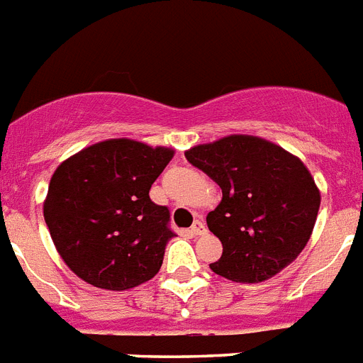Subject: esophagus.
<instances>
[{
	"label": "esophagus",
	"instance_id": "esophagus-1",
	"mask_svg": "<svg viewBox=\"0 0 363 363\" xmlns=\"http://www.w3.org/2000/svg\"><path fill=\"white\" fill-rule=\"evenodd\" d=\"M207 231L206 224H203L202 220H196L193 225H191V233L194 235V237H198V235H203Z\"/></svg>",
	"mask_w": 363,
	"mask_h": 363
}]
</instances>
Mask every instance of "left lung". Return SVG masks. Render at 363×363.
<instances>
[{"instance_id":"obj_1","label":"left lung","mask_w":363,"mask_h":363,"mask_svg":"<svg viewBox=\"0 0 363 363\" xmlns=\"http://www.w3.org/2000/svg\"><path fill=\"white\" fill-rule=\"evenodd\" d=\"M222 189L207 215L222 242L211 270L237 283L274 277L306 246L320 209V191L301 161L253 135H229L185 152Z\"/></svg>"}]
</instances>
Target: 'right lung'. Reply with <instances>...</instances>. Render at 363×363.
Returning <instances> with one entry per match:
<instances>
[{
	"instance_id": "obj_1",
	"label": "right lung",
	"mask_w": 363,
	"mask_h": 363,
	"mask_svg": "<svg viewBox=\"0 0 363 363\" xmlns=\"http://www.w3.org/2000/svg\"><path fill=\"white\" fill-rule=\"evenodd\" d=\"M172 154L110 139L55 170L43 218L64 262L86 283L128 290L160 272L176 233L169 207L152 202L148 193Z\"/></svg>"
}]
</instances>
